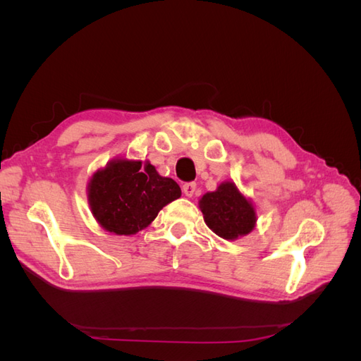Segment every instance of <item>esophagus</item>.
<instances>
[{
    "instance_id": "esophagus-1",
    "label": "esophagus",
    "mask_w": 361,
    "mask_h": 361,
    "mask_svg": "<svg viewBox=\"0 0 361 361\" xmlns=\"http://www.w3.org/2000/svg\"><path fill=\"white\" fill-rule=\"evenodd\" d=\"M195 188H197V185H195L194 182H190V183H185L182 187V191L183 194L187 195V197H192L194 192H195Z\"/></svg>"
}]
</instances>
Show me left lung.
<instances>
[{
  "mask_svg": "<svg viewBox=\"0 0 361 361\" xmlns=\"http://www.w3.org/2000/svg\"><path fill=\"white\" fill-rule=\"evenodd\" d=\"M199 207L206 226L226 241L243 238L256 227V207L233 180H224L215 191L203 194Z\"/></svg>",
  "mask_w": 361,
  "mask_h": 361,
  "instance_id": "obj_1",
  "label": "left lung"
}]
</instances>
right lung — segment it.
<instances>
[{
  "mask_svg": "<svg viewBox=\"0 0 361 361\" xmlns=\"http://www.w3.org/2000/svg\"><path fill=\"white\" fill-rule=\"evenodd\" d=\"M180 194L179 185L161 176L149 161L122 157L97 169L87 183V202L97 224L126 236L146 228Z\"/></svg>",
  "mask_w": 361,
  "mask_h": 361,
  "instance_id": "right-lung-1",
  "label": "right lung"
}]
</instances>
